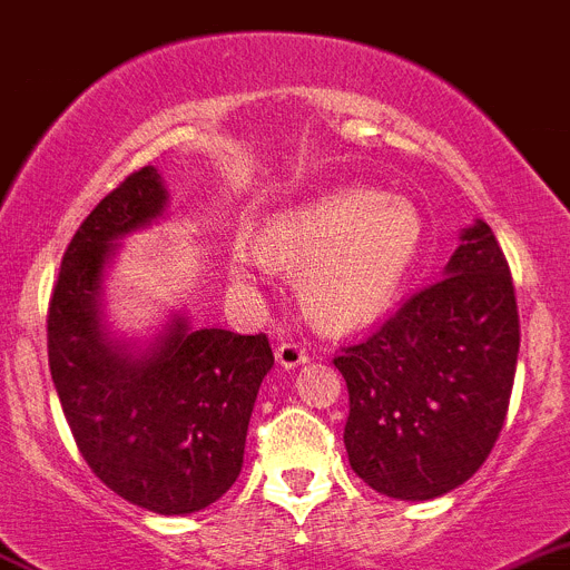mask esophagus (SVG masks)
<instances>
[{"label": "esophagus", "instance_id": "1", "mask_svg": "<svg viewBox=\"0 0 570 570\" xmlns=\"http://www.w3.org/2000/svg\"><path fill=\"white\" fill-rule=\"evenodd\" d=\"M275 357H278V363L284 365V368H295V365L309 360V351L303 348L301 343H295V340H284V343H278V348H275Z\"/></svg>", "mask_w": 570, "mask_h": 570}]
</instances>
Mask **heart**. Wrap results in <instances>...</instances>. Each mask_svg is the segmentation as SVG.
<instances>
[{
    "label": "heart",
    "mask_w": 570,
    "mask_h": 570,
    "mask_svg": "<svg viewBox=\"0 0 570 570\" xmlns=\"http://www.w3.org/2000/svg\"><path fill=\"white\" fill-rule=\"evenodd\" d=\"M422 244V219L405 199L345 188L278 216L267 244L242 233L233 273L255 281L275 269V255L306 261L301 289L328 326H360L391 306Z\"/></svg>",
    "instance_id": "heart-1"
}]
</instances>
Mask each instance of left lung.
Returning <instances> with one entry per match:
<instances>
[{"label": "left lung", "mask_w": 570, "mask_h": 570, "mask_svg": "<svg viewBox=\"0 0 570 570\" xmlns=\"http://www.w3.org/2000/svg\"><path fill=\"white\" fill-rule=\"evenodd\" d=\"M520 317L507 255L487 222L461 233L444 278L340 348L351 470L399 501L470 481L509 411Z\"/></svg>", "instance_id": "1"}]
</instances>
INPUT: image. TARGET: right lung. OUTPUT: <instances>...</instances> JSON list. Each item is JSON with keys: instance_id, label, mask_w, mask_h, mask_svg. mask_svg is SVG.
<instances>
[{"instance_id": "obj_1", "label": "right lung", "mask_w": 570, "mask_h": 570, "mask_svg": "<svg viewBox=\"0 0 570 570\" xmlns=\"http://www.w3.org/2000/svg\"><path fill=\"white\" fill-rule=\"evenodd\" d=\"M157 168L129 174L95 205L61 258L47 312V357L89 470L157 514L210 507L236 483L249 413L275 357L267 334L190 332L185 317L131 357L100 323V278L115 242L165 207Z\"/></svg>"}]
</instances>
